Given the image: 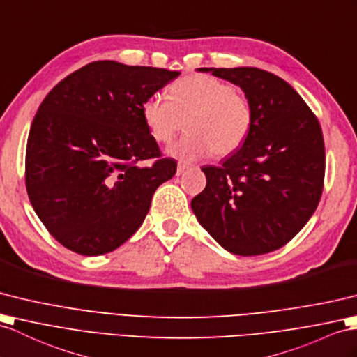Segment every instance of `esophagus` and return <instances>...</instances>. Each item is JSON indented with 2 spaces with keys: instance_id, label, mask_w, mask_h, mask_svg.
Listing matches in <instances>:
<instances>
[{
  "instance_id": "1",
  "label": "esophagus",
  "mask_w": 357,
  "mask_h": 357,
  "mask_svg": "<svg viewBox=\"0 0 357 357\" xmlns=\"http://www.w3.org/2000/svg\"><path fill=\"white\" fill-rule=\"evenodd\" d=\"M186 169H189V165H186V163H178L177 165V176H181V174H183Z\"/></svg>"
}]
</instances>
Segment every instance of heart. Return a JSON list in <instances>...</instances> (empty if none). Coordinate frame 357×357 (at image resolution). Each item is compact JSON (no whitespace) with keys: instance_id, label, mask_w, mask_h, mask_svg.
Returning <instances> with one entry per match:
<instances>
[{"instance_id":"b5f03b06","label":"heart","mask_w":357,"mask_h":357,"mask_svg":"<svg viewBox=\"0 0 357 357\" xmlns=\"http://www.w3.org/2000/svg\"><path fill=\"white\" fill-rule=\"evenodd\" d=\"M142 119L154 141L171 142L183 128L188 135L169 146L181 160L211 154L227 155L245 142L253 126V107L244 93L218 77L190 74L169 86V98L159 93L145 98Z\"/></svg>"}]
</instances>
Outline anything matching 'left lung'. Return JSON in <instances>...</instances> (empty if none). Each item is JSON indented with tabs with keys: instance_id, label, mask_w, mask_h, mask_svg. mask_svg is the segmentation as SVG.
<instances>
[{
	"instance_id": "1",
	"label": "left lung",
	"mask_w": 357,
	"mask_h": 357,
	"mask_svg": "<svg viewBox=\"0 0 357 357\" xmlns=\"http://www.w3.org/2000/svg\"><path fill=\"white\" fill-rule=\"evenodd\" d=\"M244 91L253 126L220 167L206 165V188L190 207L233 255L283 247L314 215L324 186L326 151L317 116L289 83L259 68H198Z\"/></svg>"
}]
</instances>
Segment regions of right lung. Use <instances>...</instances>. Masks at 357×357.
Returning <instances> with one entry per match:
<instances>
[{
	"label": "right lung",
	"mask_w": 357,
	"mask_h": 357,
	"mask_svg": "<svg viewBox=\"0 0 357 357\" xmlns=\"http://www.w3.org/2000/svg\"><path fill=\"white\" fill-rule=\"evenodd\" d=\"M180 75L163 68L92 62L57 83L34 116L25 186L51 236L74 253L116 250L141 227L154 190L174 177L146 128L145 98ZM153 160L150 167H139Z\"/></svg>",
	"instance_id": "right-lung-1"
}]
</instances>
